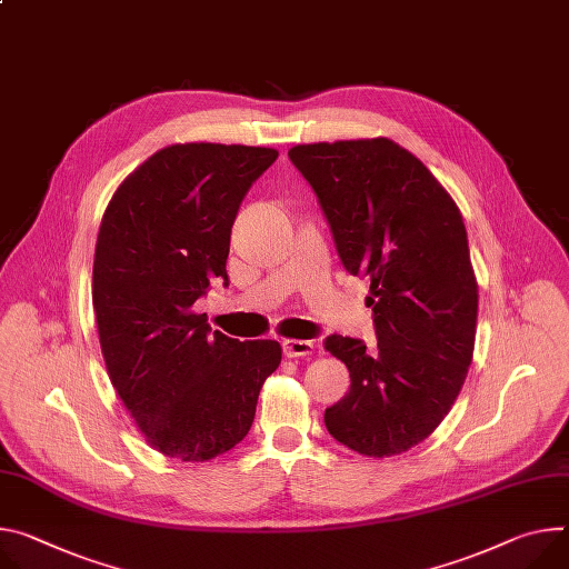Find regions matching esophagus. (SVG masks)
I'll use <instances>...</instances> for the list:
<instances>
[{
    "label": "esophagus",
    "instance_id": "obj_1",
    "mask_svg": "<svg viewBox=\"0 0 569 569\" xmlns=\"http://www.w3.org/2000/svg\"><path fill=\"white\" fill-rule=\"evenodd\" d=\"M283 353L288 358H299V356H311L316 351V342L311 340H283L281 342Z\"/></svg>",
    "mask_w": 569,
    "mask_h": 569
}]
</instances>
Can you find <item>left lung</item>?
<instances>
[{
  "mask_svg": "<svg viewBox=\"0 0 569 569\" xmlns=\"http://www.w3.org/2000/svg\"><path fill=\"white\" fill-rule=\"evenodd\" d=\"M288 157L316 190L345 270L370 279L377 347L325 340L351 379L325 425L358 453L397 456L436 431L472 363L479 286L462 216L390 138L297 144Z\"/></svg>",
  "mask_w": 569,
  "mask_h": 569,
  "instance_id": "left-lung-1",
  "label": "left lung"
}]
</instances>
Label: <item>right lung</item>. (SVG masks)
<instances>
[{"mask_svg":"<svg viewBox=\"0 0 569 569\" xmlns=\"http://www.w3.org/2000/svg\"><path fill=\"white\" fill-rule=\"evenodd\" d=\"M279 157L270 147L186 142L159 149L111 197L101 218L92 308L116 392L163 456L201 462L251 429L277 340L211 331L192 303L227 281L240 203Z\"/></svg>","mask_w":569,"mask_h":569,"instance_id":"right-lung-1","label":"right lung"}]
</instances>
